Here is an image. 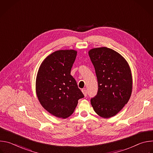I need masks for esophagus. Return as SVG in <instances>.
Listing matches in <instances>:
<instances>
[{"mask_svg": "<svg viewBox=\"0 0 153 153\" xmlns=\"http://www.w3.org/2000/svg\"><path fill=\"white\" fill-rule=\"evenodd\" d=\"M82 91L83 94H84L85 97H86V96H87V91H86V90L85 89H83V90H82Z\"/></svg>", "mask_w": 153, "mask_h": 153, "instance_id": "34e87169", "label": "esophagus"}]
</instances>
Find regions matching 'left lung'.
I'll return each mask as SVG.
<instances>
[{"label": "left lung", "mask_w": 153, "mask_h": 153, "mask_svg": "<svg viewBox=\"0 0 153 153\" xmlns=\"http://www.w3.org/2000/svg\"><path fill=\"white\" fill-rule=\"evenodd\" d=\"M98 83L96 96L91 99L94 111L103 118L117 114L128 102L132 92L131 72L126 60L106 47L90 50Z\"/></svg>", "instance_id": "left-lung-1"}]
</instances>
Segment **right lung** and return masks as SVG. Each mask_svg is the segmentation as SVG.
I'll list each match as a JSON object with an SVG mask.
<instances>
[{
  "instance_id": "1",
  "label": "right lung",
  "mask_w": 153,
  "mask_h": 153,
  "mask_svg": "<svg viewBox=\"0 0 153 153\" xmlns=\"http://www.w3.org/2000/svg\"><path fill=\"white\" fill-rule=\"evenodd\" d=\"M76 55L73 50L53 53L42 63L37 75L36 88L40 104L59 118L71 116L79 99L84 97L70 74Z\"/></svg>"
}]
</instances>
